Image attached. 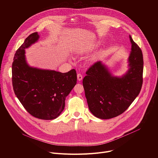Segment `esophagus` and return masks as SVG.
Instances as JSON below:
<instances>
[{"label":"esophagus","instance_id":"obj_1","mask_svg":"<svg viewBox=\"0 0 158 158\" xmlns=\"http://www.w3.org/2000/svg\"><path fill=\"white\" fill-rule=\"evenodd\" d=\"M77 80H78L79 81H82V76L81 74H78L77 75Z\"/></svg>","mask_w":158,"mask_h":158}]
</instances>
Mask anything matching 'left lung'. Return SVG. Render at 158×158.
Wrapping results in <instances>:
<instances>
[{
  "mask_svg": "<svg viewBox=\"0 0 158 158\" xmlns=\"http://www.w3.org/2000/svg\"><path fill=\"white\" fill-rule=\"evenodd\" d=\"M131 51L128 69L121 76L111 73L98 61L86 72L82 84L89 110L96 118H115L129 107L139 95L143 84V53L129 35Z\"/></svg>",
  "mask_w": 158,
  "mask_h": 158,
  "instance_id": "1",
  "label": "left lung"
}]
</instances>
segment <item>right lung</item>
I'll list each match as a JSON object with an SVG mask.
<instances>
[{
  "label": "right lung",
  "instance_id": "right-lung-1",
  "mask_svg": "<svg viewBox=\"0 0 158 158\" xmlns=\"http://www.w3.org/2000/svg\"><path fill=\"white\" fill-rule=\"evenodd\" d=\"M37 32L29 35L17 49L12 66V85L15 96L26 110L35 118L52 120L65 107V98L77 83L75 69L62 73L31 66L26 49L37 42Z\"/></svg>",
  "mask_w": 158,
  "mask_h": 158
}]
</instances>
